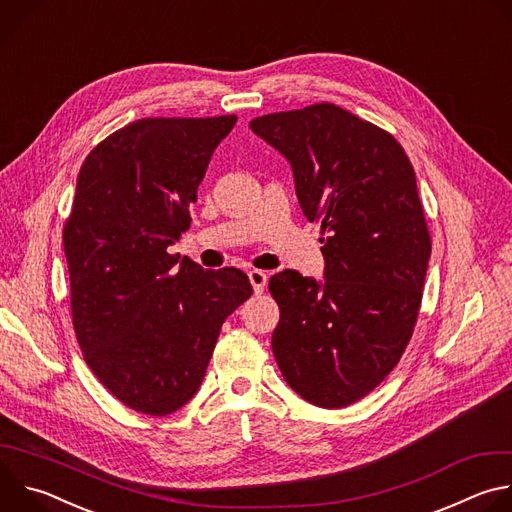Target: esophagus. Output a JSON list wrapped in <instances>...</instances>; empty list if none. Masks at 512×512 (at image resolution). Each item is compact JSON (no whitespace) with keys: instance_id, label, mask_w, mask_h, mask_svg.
<instances>
[{"instance_id":"1","label":"esophagus","mask_w":512,"mask_h":512,"mask_svg":"<svg viewBox=\"0 0 512 512\" xmlns=\"http://www.w3.org/2000/svg\"><path fill=\"white\" fill-rule=\"evenodd\" d=\"M249 281H251V285L255 289V294H261V291L267 285V273L261 271V269H251L249 271Z\"/></svg>"}]
</instances>
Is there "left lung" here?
Instances as JSON below:
<instances>
[{
    "instance_id": "8db88e82",
    "label": "left lung",
    "mask_w": 512,
    "mask_h": 512,
    "mask_svg": "<svg viewBox=\"0 0 512 512\" xmlns=\"http://www.w3.org/2000/svg\"><path fill=\"white\" fill-rule=\"evenodd\" d=\"M249 127L291 164L306 218L328 235L324 281L269 279L277 367L312 405H352L397 367L417 322L431 239L413 166L389 131L332 103Z\"/></svg>"
}]
</instances>
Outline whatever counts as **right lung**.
<instances>
[{
    "instance_id": "add662e5",
    "label": "right lung",
    "mask_w": 512,
    "mask_h": 512,
    "mask_svg": "<svg viewBox=\"0 0 512 512\" xmlns=\"http://www.w3.org/2000/svg\"><path fill=\"white\" fill-rule=\"evenodd\" d=\"M237 115L137 119L87 156L62 231L72 326L95 377L129 409L170 415L200 389L223 322L253 294L235 269L168 247Z\"/></svg>"
}]
</instances>
